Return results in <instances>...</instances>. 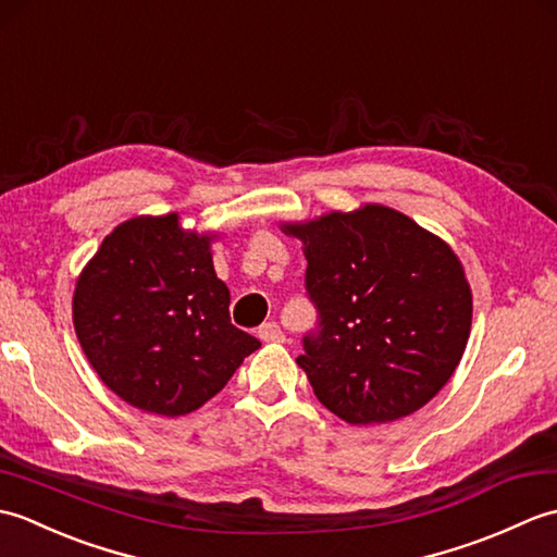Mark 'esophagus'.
Returning <instances> with one entry per match:
<instances>
[{"instance_id": "obj_1", "label": "esophagus", "mask_w": 557, "mask_h": 557, "mask_svg": "<svg viewBox=\"0 0 557 557\" xmlns=\"http://www.w3.org/2000/svg\"><path fill=\"white\" fill-rule=\"evenodd\" d=\"M258 337L263 342H282L285 339V333H282V327L275 321H270L258 327Z\"/></svg>"}]
</instances>
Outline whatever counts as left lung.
<instances>
[{"instance_id": "obj_1", "label": "left lung", "mask_w": 557, "mask_h": 557, "mask_svg": "<svg viewBox=\"0 0 557 557\" xmlns=\"http://www.w3.org/2000/svg\"><path fill=\"white\" fill-rule=\"evenodd\" d=\"M304 242L318 323L297 363L315 397L354 425L409 417L455 373L471 289L443 239L385 206L285 224Z\"/></svg>"}]
</instances>
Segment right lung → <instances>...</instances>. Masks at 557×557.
<instances>
[{"label": "right lung", "instance_id": "1", "mask_svg": "<svg viewBox=\"0 0 557 557\" xmlns=\"http://www.w3.org/2000/svg\"><path fill=\"white\" fill-rule=\"evenodd\" d=\"M212 236L180 218H134L104 236L74 292V327L102 383L128 405L182 417L227 385L260 342L230 321Z\"/></svg>", "mask_w": 557, "mask_h": 557}]
</instances>
